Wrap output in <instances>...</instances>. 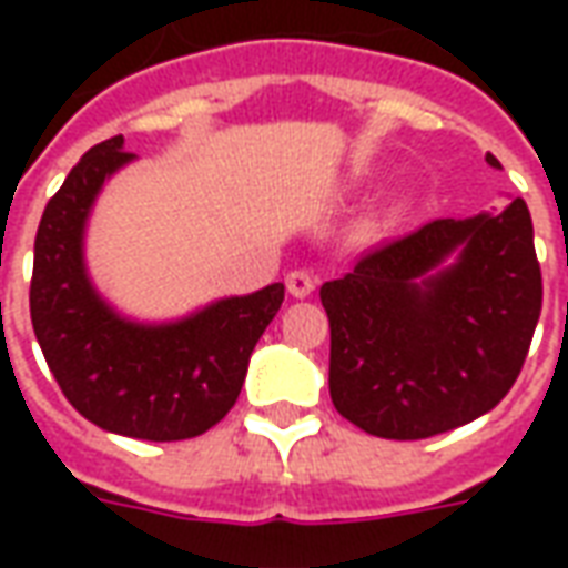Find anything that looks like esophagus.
<instances>
[{"instance_id":"1","label":"esophagus","mask_w":568,"mask_h":568,"mask_svg":"<svg viewBox=\"0 0 568 568\" xmlns=\"http://www.w3.org/2000/svg\"><path fill=\"white\" fill-rule=\"evenodd\" d=\"M285 288H288V295L307 297L316 288V276L310 271H292L285 276Z\"/></svg>"}]
</instances>
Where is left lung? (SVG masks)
<instances>
[{
  "label": "left lung",
  "mask_w": 568,
  "mask_h": 568,
  "mask_svg": "<svg viewBox=\"0 0 568 568\" xmlns=\"http://www.w3.org/2000/svg\"><path fill=\"white\" fill-rule=\"evenodd\" d=\"M450 251L460 258L438 272ZM320 297L341 417L395 440L465 426L508 395L536 334L541 267L529 210L517 197L499 215L432 219L371 248Z\"/></svg>",
  "instance_id": "8db88e82"
}]
</instances>
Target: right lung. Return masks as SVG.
Wrapping results in <instances>:
<instances>
[{
	"mask_svg": "<svg viewBox=\"0 0 568 568\" xmlns=\"http://www.w3.org/2000/svg\"><path fill=\"white\" fill-rule=\"evenodd\" d=\"M130 158L121 136L93 145L48 200L32 258V332L69 405L93 426L142 440L194 438L234 407L285 285L227 297L175 325L115 316L84 273L81 234L97 191Z\"/></svg>",
	"mask_w": 568,
	"mask_h": 568,
	"instance_id": "obj_1",
	"label": "right lung"
}]
</instances>
